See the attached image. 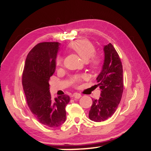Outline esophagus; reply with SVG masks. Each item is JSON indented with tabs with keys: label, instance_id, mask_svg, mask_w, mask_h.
Segmentation results:
<instances>
[{
	"label": "esophagus",
	"instance_id": "esophagus-1",
	"mask_svg": "<svg viewBox=\"0 0 151 151\" xmlns=\"http://www.w3.org/2000/svg\"><path fill=\"white\" fill-rule=\"evenodd\" d=\"M73 98H76V99H79L82 97V95L80 94V93H73Z\"/></svg>",
	"mask_w": 151,
	"mask_h": 151
}]
</instances>
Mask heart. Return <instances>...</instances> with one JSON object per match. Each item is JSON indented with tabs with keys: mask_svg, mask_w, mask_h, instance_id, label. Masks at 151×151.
<instances>
[{
	"mask_svg": "<svg viewBox=\"0 0 151 151\" xmlns=\"http://www.w3.org/2000/svg\"><path fill=\"white\" fill-rule=\"evenodd\" d=\"M69 48L76 52L84 61H88L94 55L96 52V49L93 44L87 40H78L70 43ZM90 65L93 68L96 69L100 65L101 60L98 57H93L91 59ZM62 58L61 57H58L56 59V64L58 65H61ZM82 76H76L73 78V80L75 82H79Z\"/></svg>",
	"mask_w": 151,
	"mask_h": 151,
	"instance_id": "obj_1",
	"label": "heart"
}]
</instances>
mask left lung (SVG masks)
Listing matches in <instances>:
<instances>
[{
	"label": "left lung",
	"instance_id": "obj_1",
	"mask_svg": "<svg viewBox=\"0 0 151 151\" xmlns=\"http://www.w3.org/2000/svg\"><path fill=\"white\" fill-rule=\"evenodd\" d=\"M104 60L102 71L96 80L101 89L99 100H92L88 113L91 120H106L115 112L122 96L123 69L122 62L111 43L104 46Z\"/></svg>",
	"mask_w": 151,
	"mask_h": 151
}]
</instances>
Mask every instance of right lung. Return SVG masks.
Instances as JSON below:
<instances>
[{"mask_svg": "<svg viewBox=\"0 0 151 151\" xmlns=\"http://www.w3.org/2000/svg\"><path fill=\"white\" fill-rule=\"evenodd\" d=\"M59 42H41L28 53L22 73V86L31 111L38 122L55 128L66 120L65 107L69 102L67 95L52 99L49 79L55 71Z\"/></svg>", "mask_w": 151, "mask_h": 151, "instance_id": "add662e5", "label": "right lung"}]
</instances>
